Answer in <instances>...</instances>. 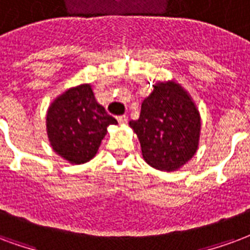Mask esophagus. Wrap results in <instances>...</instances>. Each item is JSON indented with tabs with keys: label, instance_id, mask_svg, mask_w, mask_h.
I'll use <instances>...</instances> for the list:
<instances>
[{
	"label": "esophagus",
	"instance_id": "1",
	"mask_svg": "<svg viewBox=\"0 0 250 250\" xmlns=\"http://www.w3.org/2000/svg\"><path fill=\"white\" fill-rule=\"evenodd\" d=\"M118 123L120 124H126L127 123V116H120V117H117Z\"/></svg>",
	"mask_w": 250,
	"mask_h": 250
}]
</instances>
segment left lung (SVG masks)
<instances>
[{"label": "left lung", "instance_id": "obj_1", "mask_svg": "<svg viewBox=\"0 0 250 250\" xmlns=\"http://www.w3.org/2000/svg\"><path fill=\"white\" fill-rule=\"evenodd\" d=\"M129 125L140 140L144 160L158 170H177L197 150L200 113L178 83L154 85L143 101L140 118Z\"/></svg>", "mask_w": 250, "mask_h": 250}]
</instances>
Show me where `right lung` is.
<instances>
[{
    "label": "right lung",
    "mask_w": 250,
    "mask_h": 250,
    "mask_svg": "<svg viewBox=\"0 0 250 250\" xmlns=\"http://www.w3.org/2000/svg\"><path fill=\"white\" fill-rule=\"evenodd\" d=\"M117 120L96 101L90 85L72 87L54 100L46 114L53 150L72 164L92 160L109 125Z\"/></svg>",
    "instance_id": "1"
}]
</instances>
